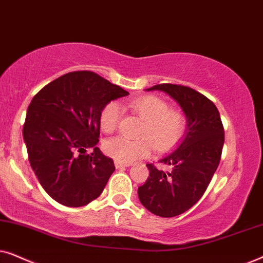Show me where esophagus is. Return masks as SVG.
<instances>
[{"instance_id":"obj_1","label":"esophagus","mask_w":263,"mask_h":263,"mask_svg":"<svg viewBox=\"0 0 263 263\" xmlns=\"http://www.w3.org/2000/svg\"><path fill=\"white\" fill-rule=\"evenodd\" d=\"M130 164L128 163H122V161H118V160H115V166H116L117 168H121V167H127L129 166Z\"/></svg>"}]
</instances>
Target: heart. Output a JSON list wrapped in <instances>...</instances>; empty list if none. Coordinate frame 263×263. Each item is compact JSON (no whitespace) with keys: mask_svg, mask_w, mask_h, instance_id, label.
Masks as SVG:
<instances>
[{"mask_svg":"<svg viewBox=\"0 0 263 263\" xmlns=\"http://www.w3.org/2000/svg\"><path fill=\"white\" fill-rule=\"evenodd\" d=\"M128 109L145 120L140 130L139 140H129L123 136L107 139L103 149L107 156L122 163L147 157L152 147L158 152H167L181 141L186 130V116L181 110L168 107L164 99L157 96H143L130 100ZM122 109L116 102L104 105L99 115V124L104 133L115 132L121 122Z\"/></svg>","mask_w":263,"mask_h":263,"instance_id":"1","label":"heart"}]
</instances>
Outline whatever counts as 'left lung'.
I'll return each mask as SVG.
<instances>
[{"label": "left lung", "mask_w": 263, "mask_h": 263, "mask_svg": "<svg viewBox=\"0 0 263 263\" xmlns=\"http://www.w3.org/2000/svg\"><path fill=\"white\" fill-rule=\"evenodd\" d=\"M163 91L171 96L188 118V130L179 146L159 160L168 170L147 164L149 176L139 186L141 203L153 214L171 218L184 213L206 192L220 163L224 127L220 114L212 102L188 86L159 84L147 91Z\"/></svg>", "instance_id": "left-lung-1"}]
</instances>
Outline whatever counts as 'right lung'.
<instances>
[{"instance_id":"add662e5","label":"right lung","mask_w":263,"mask_h":263,"mask_svg":"<svg viewBox=\"0 0 263 263\" xmlns=\"http://www.w3.org/2000/svg\"><path fill=\"white\" fill-rule=\"evenodd\" d=\"M129 93L95 71H70L44 86L30 103L24 140L32 170L46 193L67 207L97 199L115 171L98 147L105 104ZM93 147L91 155L85 148Z\"/></svg>"}]
</instances>
